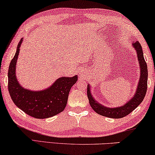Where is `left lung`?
Instances as JSON below:
<instances>
[{
    "label": "left lung",
    "mask_w": 155,
    "mask_h": 155,
    "mask_svg": "<svg viewBox=\"0 0 155 155\" xmlns=\"http://www.w3.org/2000/svg\"><path fill=\"white\" fill-rule=\"evenodd\" d=\"M133 48H135L137 52L140 69V77L139 82L137 84L135 95L126 104L116 108L106 107L104 105L100 104L98 101H95L94 97L91 94L90 84L87 85V94L89 102H90V104L92 109L99 115L112 118H120L125 117L129 114H130L133 110L136 109L143 101V99L145 98L147 89L148 74L147 63H146L145 58H144L143 49H142L141 44L139 43V41H133Z\"/></svg>",
    "instance_id": "8db88e82"
}]
</instances>
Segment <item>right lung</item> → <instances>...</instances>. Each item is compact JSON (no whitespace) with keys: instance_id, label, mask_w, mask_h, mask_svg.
I'll return each instance as SVG.
<instances>
[{"instance_id":"obj_1","label":"right lung","mask_w":155,"mask_h":155,"mask_svg":"<svg viewBox=\"0 0 155 155\" xmlns=\"http://www.w3.org/2000/svg\"><path fill=\"white\" fill-rule=\"evenodd\" d=\"M23 39L19 42L14 58L8 69V91L15 104L27 115L36 118H47L61 113L67 104L72 86L77 82L78 75L61 77L50 87L40 91H31L19 84L15 74L16 63Z\"/></svg>"}]
</instances>
